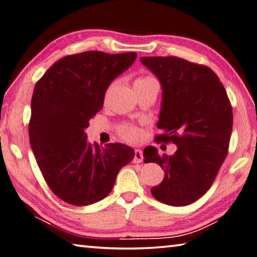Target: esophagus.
I'll return each instance as SVG.
<instances>
[{"mask_svg": "<svg viewBox=\"0 0 257 257\" xmlns=\"http://www.w3.org/2000/svg\"><path fill=\"white\" fill-rule=\"evenodd\" d=\"M143 160H144L143 152L141 149H135V158H134L135 163H142Z\"/></svg>", "mask_w": 257, "mask_h": 257, "instance_id": "obj_1", "label": "esophagus"}]
</instances>
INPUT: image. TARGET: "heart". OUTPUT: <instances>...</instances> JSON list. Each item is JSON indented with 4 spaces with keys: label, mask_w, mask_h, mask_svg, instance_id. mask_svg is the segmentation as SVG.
I'll return each mask as SVG.
<instances>
[{
    "label": "heart",
    "mask_w": 257,
    "mask_h": 257,
    "mask_svg": "<svg viewBox=\"0 0 257 257\" xmlns=\"http://www.w3.org/2000/svg\"><path fill=\"white\" fill-rule=\"evenodd\" d=\"M149 81H156L154 80L151 76H144L139 77L138 80L135 82V84L138 83H145ZM120 135L121 137L125 139L127 142H138L143 138V132L137 127H134V125H124V127L120 128Z\"/></svg>",
    "instance_id": "1"
}]
</instances>
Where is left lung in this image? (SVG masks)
Listing matches in <instances>:
<instances>
[{"label":"left lung","mask_w":257,"mask_h":257,"mask_svg":"<svg viewBox=\"0 0 257 257\" xmlns=\"http://www.w3.org/2000/svg\"><path fill=\"white\" fill-rule=\"evenodd\" d=\"M162 85L156 142L173 143V155H158L148 146L145 163H156L164 180L152 188L153 197L169 206H188L212 185L228 154L232 110L222 83L211 68L174 56L142 57Z\"/></svg>","instance_id":"8db88e82"}]
</instances>
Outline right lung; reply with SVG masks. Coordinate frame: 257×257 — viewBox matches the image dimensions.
<instances>
[{"mask_svg":"<svg viewBox=\"0 0 257 257\" xmlns=\"http://www.w3.org/2000/svg\"><path fill=\"white\" fill-rule=\"evenodd\" d=\"M136 53L84 51L65 56L37 82L29 139L49 189L73 206H88L112 190L135 152L123 144L87 143L88 121L103 106L106 88L132 66Z\"/></svg>","mask_w":257,"mask_h":257,"instance_id":"add662e5","label":"right lung"}]
</instances>
